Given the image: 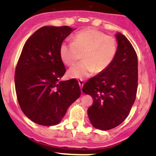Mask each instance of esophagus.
<instances>
[{"label": "esophagus", "mask_w": 156, "mask_h": 156, "mask_svg": "<svg viewBox=\"0 0 156 156\" xmlns=\"http://www.w3.org/2000/svg\"><path fill=\"white\" fill-rule=\"evenodd\" d=\"M79 85H80V88H83V85H84V82H83V80H79Z\"/></svg>", "instance_id": "obj_1"}]
</instances>
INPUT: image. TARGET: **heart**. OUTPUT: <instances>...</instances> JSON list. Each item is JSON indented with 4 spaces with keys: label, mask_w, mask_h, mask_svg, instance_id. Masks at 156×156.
Returning <instances> with one entry per match:
<instances>
[{
    "label": "heart",
    "mask_w": 156,
    "mask_h": 156,
    "mask_svg": "<svg viewBox=\"0 0 156 156\" xmlns=\"http://www.w3.org/2000/svg\"><path fill=\"white\" fill-rule=\"evenodd\" d=\"M117 48L116 40L113 37L95 29H87L76 33L72 43H62L59 56L65 65L72 67L82 55L83 62L70 69L69 75L71 78L83 80L94 72L105 71L114 60Z\"/></svg>",
    "instance_id": "obj_1"
}]
</instances>
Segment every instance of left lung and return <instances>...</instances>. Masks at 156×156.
<instances>
[{
  "label": "left lung",
  "mask_w": 156,
  "mask_h": 156,
  "mask_svg": "<svg viewBox=\"0 0 156 156\" xmlns=\"http://www.w3.org/2000/svg\"><path fill=\"white\" fill-rule=\"evenodd\" d=\"M116 38L117 53L111 66L90 78L83 87V91L94 99L87 109L90 123L101 130L114 128L126 119L137 93L136 52L123 34L118 33Z\"/></svg>",
  "instance_id": "left-lung-1"
}]
</instances>
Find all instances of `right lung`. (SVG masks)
Here are the masks:
<instances>
[{"mask_svg": "<svg viewBox=\"0 0 156 156\" xmlns=\"http://www.w3.org/2000/svg\"><path fill=\"white\" fill-rule=\"evenodd\" d=\"M73 30L67 26L40 28L26 40L17 61L15 85L19 105L40 125L59 124L80 96L76 79L59 82L66 71L59 48Z\"/></svg>", "mask_w": 156, "mask_h": 156, "instance_id": "add662e5", "label": "right lung"}]
</instances>
